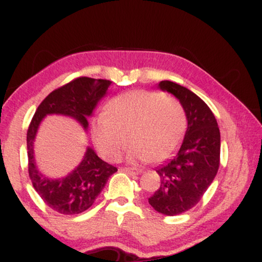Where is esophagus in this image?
Instances as JSON below:
<instances>
[{
  "label": "esophagus",
  "instance_id": "esophagus-1",
  "mask_svg": "<svg viewBox=\"0 0 262 262\" xmlns=\"http://www.w3.org/2000/svg\"><path fill=\"white\" fill-rule=\"evenodd\" d=\"M121 171L127 172L129 175H139L141 172L140 169H134V167H121Z\"/></svg>",
  "mask_w": 262,
  "mask_h": 262
}]
</instances>
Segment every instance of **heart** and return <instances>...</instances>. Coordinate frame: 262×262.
Listing matches in <instances>:
<instances>
[{
    "label": "heart",
    "instance_id": "heart-1",
    "mask_svg": "<svg viewBox=\"0 0 262 262\" xmlns=\"http://www.w3.org/2000/svg\"><path fill=\"white\" fill-rule=\"evenodd\" d=\"M187 116L181 102L165 93L135 90L114 97L92 121L91 134L100 154L118 161L128 152L130 162H161L181 143Z\"/></svg>",
    "mask_w": 262,
    "mask_h": 262
}]
</instances>
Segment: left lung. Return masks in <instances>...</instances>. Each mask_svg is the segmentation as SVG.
I'll use <instances>...</instances> for the list:
<instances>
[{
	"label": "left lung",
	"mask_w": 262,
	"mask_h": 262,
	"mask_svg": "<svg viewBox=\"0 0 262 262\" xmlns=\"http://www.w3.org/2000/svg\"><path fill=\"white\" fill-rule=\"evenodd\" d=\"M159 87L181 102L187 130L177 154L156 170L161 185L149 203L156 212L177 215L200 202L217 175L221 133L214 114L196 93L172 81H161Z\"/></svg>",
	"instance_id": "8db88e82"
}]
</instances>
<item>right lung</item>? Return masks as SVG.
Listing matches in <instances>:
<instances>
[{"instance_id":"obj_1","label":"right lung","mask_w":262,"mask_h":262,"mask_svg":"<svg viewBox=\"0 0 262 262\" xmlns=\"http://www.w3.org/2000/svg\"><path fill=\"white\" fill-rule=\"evenodd\" d=\"M112 81L81 76L66 85L54 90L39 104L27 132L28 149V172L33 187L50 208L61 214H79L92 206L98 194L117 167L101 160L91 148H87L82 161L66 177L52 180L39 172L35 166L34 143L35 134L41 119L47 114L70 116L87 129V117L97 106L98 101L106 95Z\"/></svg>"}]
</instances>
